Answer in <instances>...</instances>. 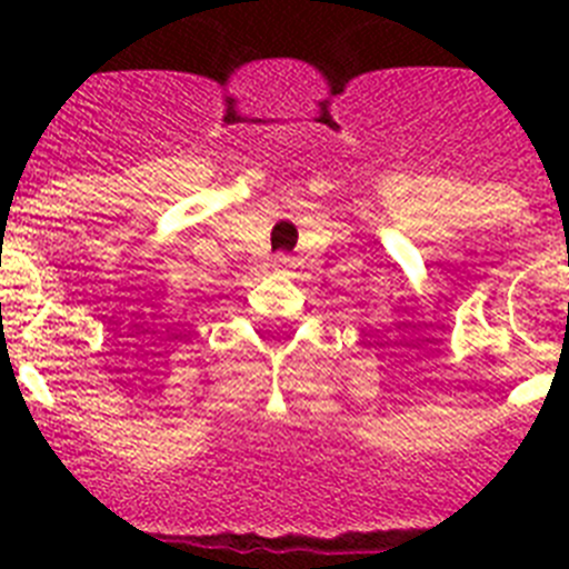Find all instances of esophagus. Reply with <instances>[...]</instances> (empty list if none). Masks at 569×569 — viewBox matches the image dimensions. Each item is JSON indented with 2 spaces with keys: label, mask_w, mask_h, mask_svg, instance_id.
<instances>
[{
  "label": "esophagus",
  "mask_w": 569,
  "mask_h": 569,
  "mask_svg": "<svg viewBox=\"0 0 569 569\" xmlns=\"http://www.w3.org/2000/svg\"><path fill=\"white\" fill-rule=\"evenodd\" d=\"M290 261H293V259H290V256H288V253H279V256H276V259H273V268H276V270H281V268H288Z\"/></svg>",
  "instance_id": "1"
}]
</instances>
